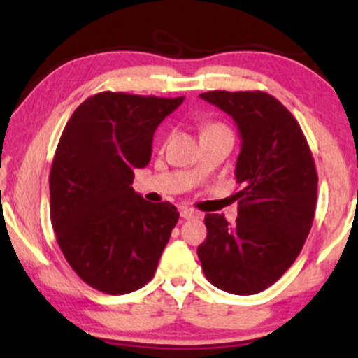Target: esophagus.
<instances>
[{"mask_svg":"<svg viewBox=\"0 0 358 358\" xmlns=\"http://www.w3.org/2000/svg\"><path fill=\"white\" fill-rule=\"evenodd\" d=\"M180 215H182L183 219H195V217H199V212H195L193 208H182V210H180Z\"/></svg>","mask_w":358,"mask_h":358,"instance_id":"34e87169","label":"esophagus"}]
</instances>
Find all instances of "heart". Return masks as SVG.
Wrapping results in <instances>:
<instances>
[{
    "label": "heart",
    "mask_w": 358,
    "mask_h": 358,
    "mask_svg": "<svg viewBox=\"0 0 358 358\" xmlns=\"http://www.w3.org/2000/svg\"><path fill=\"white\" fill-rule=\"evenodd\" d=\"M213 127H222V126H219V124H212V126H208L207 129H213Z\"/></svg>",
    "instance_id": "1"
}]
</instances>
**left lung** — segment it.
<instances>
[{
  "instance_id": "left-lung-1",
  "label": "left lung",
  "mask_w": 358,
  "mask_h": 358,
  "mask_svg": "<svg viewBox=\"0 0 358 358\" xmlns=\"http://www.w3.org/2000/svg\"><path fill=\"white\" fill-rule=\"evenodd\" d=\"M236 121L242 190L236 225L207 213L196 249L205 278L232 294H256L296 261L315 219L318 175L305 134L276 97L261 90L200 94Z\"/></svg>"
}]
</instances>
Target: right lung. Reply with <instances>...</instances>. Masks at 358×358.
Returning a JSON list of instances; mask_svg holds the SVG:
<instances>
[{"instance_id": "1", "label": "right lung", "mask_w": 358, "mask_h": 358, "mask_svg": "<svg viewBox=\"0 0 358 358\" xmlns=\"http://www.w3.org/2000/svg\"><path fill=\"white\" fill-rule=\"evenodd\" d=\"M185 97L99 92L65 124L50 170V219L77 276L108 294L136 291L155 276L180 213L131 187L151 159L159 122Z\"/></svg>"}]
</instances>
